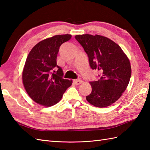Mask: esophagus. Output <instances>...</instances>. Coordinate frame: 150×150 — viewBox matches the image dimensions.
Listing matches in <instances>:
<instances>
[{
  "mask_svg": "<svg viewBox=\"0 0 150 150\" xmlns=\"http://www.w3.org/2000/svg\"><path fill=\"white\" fill-rule=\"evenodd\" d=\"M73 81H74V83L77 85L81 84L82 83V80H81V79H74Z\"/></svg>",
  "mask_w": 150,
  "mask_h": 150,
  "instance_id": "1",
  "label": "esophagus"
}]
</instances>
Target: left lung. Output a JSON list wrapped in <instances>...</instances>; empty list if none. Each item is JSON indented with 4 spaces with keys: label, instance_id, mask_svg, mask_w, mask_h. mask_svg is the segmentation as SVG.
Instances as JSON below:
<instances>
[{
    "label": "left lung",
    "instance_id": "1",
    "mask_svg": "<svg viewBox=\"0 0 150 150\" xmlns=\"http://www.w3.org/2000/svg\"><path fill=\"white\" fill-rule=\"evenodd\" d=\"M91 69L100 72L98 81H91L92 92L86 96L91 104L105 108L119 99L128 85L131 75L129 60L120 46L104 36L77 35Z\"/></svg>",
    "mask_w": 150,
    "mask_h": 150
}]
</instances>
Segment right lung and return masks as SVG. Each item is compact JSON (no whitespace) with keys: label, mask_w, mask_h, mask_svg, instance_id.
Wrapping results in <instances>:
<instances>
[{"label":"right lung","mask_w":150,"mask_h":150,"mask_svg":"<svg viewBox=\"0 0 150 150\" xmlns=\"http://www.w3.org/2000/svg\"><path fill=\"white\" fill-rule=\"evenodd\" d=\"M71 37L56 35L44 39L33 47L26 58L22 75L23 85L29 96L39 104L47 107L56 104L72 85V80L63 78L62 69L56 62L60 46Z\"/></svg>","instance_id":"right-lung-1"}]
</instances>
